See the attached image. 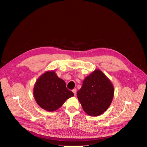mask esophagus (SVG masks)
<instances>
[{
    "label": "esophagus",
    "instance_id": "esophagus-1",
    "mask_svg": "<svg viewBox=\"0 0 147 147\" xmlns=\"http://www.w3.org/2000/svg\"><path fill=\"white\" fill-rule=\"evenodd\" d=\"M72 92H73V93H74V94H75V96L76 94V89H74L73 90H72Z\"/></svg>",
    "mask_w": 147,
    "mask_h": 147
}]
</instances>
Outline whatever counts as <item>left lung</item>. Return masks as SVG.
Listing matches in <instances>:
<instances>
[{
	"label": "left lung",
	"instance_id": "obj_1",
	"mask_svg": "<svg viewBox=\"0 0 147 147\" xmlns=\"http://www.w3.org/2000/svg\"><path fill=\"white\" fill-rule=\"evenodd\" d=\"M77 96L84 111L89 115L98 116L106 111L114 96V88L102 72L95 70L83 81Z\"/></svg>",
	"mask_w": 147,
	"mask_h": 147
}]
</instances>
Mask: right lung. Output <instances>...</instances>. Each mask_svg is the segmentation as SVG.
Here are the masks:
<instances>
[{
    "label": "right lung",
    "mask_w": 147,
    "mask_h": 147,
    "mask_svg": "<svg viewBox=\"0 0 147 147\" xmlns=\"http://www.w3.org/2000/svg\"><path fill=\"white\" fill-rule=\"evenodd\" d=\"M33 93L38 105L49 111L58 109L67 99L74 96V93L67 88L64 81L54 71L46 72L38 78Z\"/></svg>",
    "instance_id": "1"
}]
</instances>
